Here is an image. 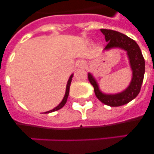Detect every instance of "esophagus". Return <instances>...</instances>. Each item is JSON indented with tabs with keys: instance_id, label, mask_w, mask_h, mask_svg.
<instances>
[{
	"instance_id": "34e87169",
	"label": "esophagus",
	"mask_w": 154,
	"mask_h": 154,
	"mask_svg": "<svg viewBox=\"0 0 154 154\" xmlns=\"http://www.w3.org/2000/svg\"><path fill=\"white\" fill-rule=\"evenodd\" d=\"M77 65H78L79 68H84L85 66V63L83 61H80V62H78Z\"/></svg>"
}]
</instances>
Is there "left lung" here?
<instances>
[{
  "label": "left lung",
  "mask_w": 154,
  "mask_h": 154,
  "mask_svg": "<svg viewBox=\"0 0 154 154\" xmlns=\"http://www.w3.org/2000/svg\"><path fill=\"white\" fill-rule=\"evenodd\" d=\"M100 31L105 35V39L107 42L105 49L119 47L127 51L133 70V79L127 89L116 95H106L102 93L99 91L96 80L91 74H88V79L93 86L96 96L99 101L109 106H120L130 103L140 93L145 72V60L140 48L134 40L124 34L113 30L100 29Z\"/></svg>",
  "instance_id": "left-lung-1"
}]
</instances>
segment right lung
I'll list each match as a JSON object with an SVG mask.
<instances>
[{
	"instance_id": "obj_1",
	"label": "right lung",
	"mask_w": 154,
	"mask_h": 154,
	"mask_svg": "<svg viewBox=\"0 0 154 154\" xmlns=\"http://www.w3.org/2000/svg\"><path fill=\"white\" fill-rule=\"evenodd\" d=\"M72 75H71V77L69 78V81H68V83H67V86H66V92H65V95L64 96L63 99H62V103L58 105V106L55 107V109H53L50 110V111H48V112H45V113H49V112H55V111H57V110L60 109H62V107L65 106V104L66 103V101H67V99H68V96H69V88H70V85H71V82H72Z\"/></svg>"
}]
</instances>
